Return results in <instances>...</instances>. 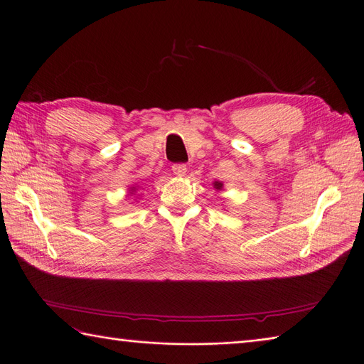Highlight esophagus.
<instances>
[{
	"label": "esophagus",
	"instance_id": "34e87169",
	"mask_svg": "<svg viewBox=\"0 0 364 364\" xmlns=\"http://www.w3.org/2000/svg\"><path fill=\"white\" fill-rule=\"evenodd\" d=\"M172 172H173V175H177V177H184L187 172V166L184 164H175L172 166Z\"/></svg>",
	"mask_w": 364,
	"mask_h": 364
}]
</instances>
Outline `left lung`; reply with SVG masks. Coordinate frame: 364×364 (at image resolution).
Listing matches in <instances>:
<instances>
[{
  "instance_id": "left-lung-1",
  "label": "left lung",
  "mask_w": 364,
  "mask_h": 364,
  "mask_svg": "<svg viewBox=\"0 0 364 364\" xmlns=\"http://www.w3.org/2000/svg\"><path fill=\"white\" fill-rule=\"evenodd\" d=\"M214 187H216L218 191H222L223 189V183L222 181H214Z\"/></svg>"
}]
</instances>
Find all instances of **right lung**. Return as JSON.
<instances>
[{
  "label": "right lung",
  "mask_w": 364,
  "mask_h": 364,
  "mask_svg": "<svg viewBox=\"0 0 364 364\" xmlns=\"http://www.w3.org/2000/svg\"><path fill=\"white\" fill-rule=\"evenodd\" d=\"M136 191H138V189H136V186H133V187H130V189H129V193H130V195H133V193L136 192Z\"/></svg>",
  "instance_id": "add662e5"
}]
</instances>
